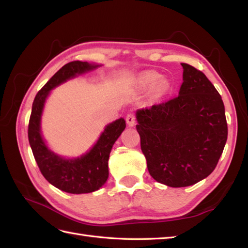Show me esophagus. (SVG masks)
Segmentation results:
<instances>
[{"label": "esophagus", "mask_w": 248, "mask_h": 248, "mask_svg": "<svg viewBox=\"0 0 248 248\" xmlns=\"http://www.w3.org/2000/svg\"><path fill=\"white\" fill-rule=\"evenodd\" d=\"M135 114L133 112H131L127 115V117H125V121H127V124L129 127H133V125L135 124Z\"/></svg>", "instance_id": "esophagus-1"}]
</instances>
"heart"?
<instances>
[{"instance_id":"b5f03b06","label":"heart","mask_w":248,"mask_h":248,"mask_svg":"<svg viewBox=\"0 0 248 248\" xmlns=\"http://www.w3.org/2000/svg\"><path fill=\"white\" fill-rule=\"evenodd\" d=\"M147 80H148L149 82H155L157 81V78H159V77H157L156 75H154V73H151V75H148L146 77Z\"/></svg>"}]
</instances>
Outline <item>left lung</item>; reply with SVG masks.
I'll return each mask as SVG.
<instances>
[{
    "label": "left lung",
    "mask_w": 248,
    "mask_h": 248,
    "mask_svg": "<svg viewBox=\"0 0 248 248\" xmlns=\"http://www.w3.org/2000/svg\"><path fill=\"white\" fill-rule=\"evenodd\" d=\"M177 97L138 110L140 148L151 177L171 187L202 180L217 167L227 140L222 97L202 71L182 62Z\"/></svg>",
    "instance_id": "left-lung-1"
}]
</instances>
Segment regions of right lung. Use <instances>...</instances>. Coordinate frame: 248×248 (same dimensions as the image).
<instances>
[{"instance_id": "right-lung-1", "label": "right lung", "mask_w": 248, "mask_h": 248, "mask_svg": "<svg viewBox=\"0 0 248 248\" xmlns=\"http://www.w3.org/2000/svg\"><path fill=\"white\" fill-rule=\"evenodd\" d=\"M97 66L73 61L62 66L37 93L29 123V141L43 176L52 186L70 194L92 193L101 187L108 177V157L114 143L125 128L120 118L107 125L97 144L88 154L75 160H65L48 149L40 134V117L46 98L52 88Z\"/></svg>"}]
</instances>
